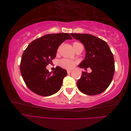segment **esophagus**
<instances>
[{
	"mask_svg": "<svg viewBox=\"0 0 131 131\" xmlns=\"http://www.w3.org/2000/svg\"><path fill=\"white\" fill-rule=\"evenodd\" d=\"M72 72V71L71 70H68L67 71V73H68V74H70V73H71Z\"/></svg>",
	"mask_w": 131,
	"mask_h": 131,
	"instance_id": "1",
	"label": "esophagus"
}]
</instances>
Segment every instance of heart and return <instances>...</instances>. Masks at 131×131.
Returning a JSON list of instances; mask_svg holds the SVG:
<instances>
[{"mask_svg": "<svg viewBox=\"0 0 131 131\" xmlns=\"http://www.w3.org/2000/svg\"><path fill=\"white\" fill-rule=\"evenodd\" d=\"M80 45H82V44L78 42H74L73 44L74 49H75L77 47ZM76 63V61L70 59H66V58H63V59L60 60L59 62V65L61 67L66 69H68V70L73 69Z\"/></svg>", "mask_w": 131, "mask_h": 131, "instance_id": "obj_1", "label": "heart"}]
</instances>
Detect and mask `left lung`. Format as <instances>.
<instances>
[{
	"label": "left lung",
	"instance_id": "left-lung-1",
	"mask_svg": "<svg viewBox=\"0 0 131 131\" xmlns=\"http://www.w3.org/2000/svg\"><path fill=\"white\" fill-rule=\"evenodd\" d=\"M80 41L85 49V58L78 65L80 68H90L91 73L83 72L77 82L79 90L87 95H96L106 90L113 80L115 71L113 54L107 43L88 34L70 33Z\"/></svg>",
	"mask_w": 131,
	"mask_h": 131
}]
</instances>
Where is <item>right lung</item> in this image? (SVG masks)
I'll use <instances>...</instances> for the list:
<instances>
[{"label":"right lung","mask_w":131,"mask_h":131,"mask_svg":"<svg viewBox=\"0 0 131 131\" xmlns=\"http://www.w3.org/2000/svg\"><path fill=\"white\" fill-rule=\"evenodd\" d=\"M71 39L68 33L47 34L27 46L22 56L20 71L27 87L33 92L49 96L60 90L67 71L57 66L54 71L49 72L46 66L56 57L60 44Z\"/></svg>","instance_id":"obj_1"}]
</instances>
